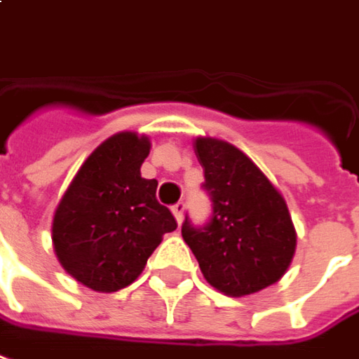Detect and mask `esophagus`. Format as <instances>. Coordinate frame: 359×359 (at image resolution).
Masks as SVG:
<instances>
[{
	"mask_svg": "<svg viewBox=\"0 0 359 359\" xmlns=\"http://www.w3.org/2000/svg\"><path fill=\"white\" fill-rule=\"evenodd\" d=\"M184 210H185V203H175L174 207H172V212H174L177 224H182V220H184Z\"/></svg>",
	"mask_w": 359,
	"mask_h": 359,
	"instance_id": "esophagus-1",
	"label": "esophagus"
}]
</instances>
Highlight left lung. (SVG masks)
Wrapping results in <instances>:
<instances>
[{"instance_id":"obj_1","label":"left lung","mask_w":359,"mask_h":359,"mask_svg":"<svg viewBox=\"0 0 359 359\" xmlns=\"http://www.w3.org/2000/svg\"><path fill=\"white\" fill-rule=\"evenodd\" d=\"M195 154L205 170L203 189L212 201V215L205 226L185 218L182 236L203 276L232 297L278 282L296 251V228L280 191L226 141L197 137Z\"/></svg>"}]
</instances>
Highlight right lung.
<instances>
[{"label": "right lung", "mask_w": 359, "mask_h": 359, "mask_svg": "<svg viewBox=\"0 0 359 359\" xmlns=\"http://www.w3.org/2000/svg\"><path fill=\"white\" fill-rule=\"evenodd\" d=\"M151 139L121 131L79 168L55 208L53 251L65 273L94 292H118L143 273L162 236L177 224L141 177Z\"/></svg>", "instance_id": "add662e5"}]
</instances>
